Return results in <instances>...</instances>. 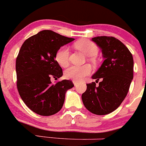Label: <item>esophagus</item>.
<instances>
[{"label": "esophagus", "instance_id": "34e87169", "mask_svg": "<svg viewBox=\"0 0 146 146\" xmlns=\"http://www.w3.org/2000/svg\"><path fill=\"white\" fill-rule=\"evenodd\" d=\"M79 82H80V81H78V80H73V84H74V85H77V84Z\"/></svg>", "mask_w": 146, "mask_h": 146}]
</instances>
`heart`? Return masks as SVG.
Here are the masks:
<instances>
[{"label": "heart", "instance_id": "b5f03b06", "mask_svg": "<svg viewBox=\"0 0 146 146\" xmlns=\"http://www.w3.org/2000/svg\"><path fill=\"white\" fill-rule=\"evenodd\" d=\"M76 49L81 51L87 56H89V60L92 63L96 62L95 56L99 52V48L94 42L86 39H80L74 43ZM55 60L57 64L63 68H66L69 65V51L68 48L61 47L55 54ZM91 67L86 64L82 66H71L65 70V78L68 79L80 80L85 76L90 74Z\"/></svg>", "mask_w": 146, "mask_h": 146}]
</instances>
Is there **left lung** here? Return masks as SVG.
Wrapping results in <instances>:
<instances>
[{"instance_id":"obj_1","label":"left lung","mask_w":146,"mask_h":146,"mask_svg":"<svg viewBox=\"0 0 146 146\" xmlns=\"http://www.w3.org/2000/svg\"><path fill=\"white\" fill-rule=\"evenodd\" d=\"M92 40L102 49L104 61L92 76L96 82L87 84L82 100L92 114L105 115L117 110L127 95L133 78V56L115 37L96 36ZM100 80L98 86L96 83Z\"/></svg>"}]
</instances>
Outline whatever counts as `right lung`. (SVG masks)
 <instances>
[{"label": "right lung", "instance_id": "add662e5", "mask_svg": "<svg viewBox=\"0 0 146 146\" xmlns=\"http://www.w3.org/2000/svg\"><path fill=\"white\" fill-rule=\"evenodd\" d=\"M73 40L51 30H43L22 45L16 58L17 90L25 104L36 114H56L64 105L66 91L74 86L69 80L51 82V78L63 76L62 68L55 60L56 53Z\"/></svg>", "mask_w": 146, "mask_h": 146}]
</instances>
